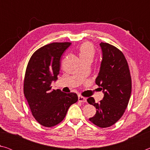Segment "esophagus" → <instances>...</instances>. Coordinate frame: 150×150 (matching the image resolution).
Listing matches in <instances>:
<instances>
[{"instance_id":"esophagus-1","label":"esophagus","mask_w":150,"mask_h":150,"mask_svg":"<svg viewBox=\"0 0 150 150\" xmlns=\"http://www.w3.org/2000/svg\"><path fill=\"white\" fill-rule=\"evenodd\" d=\"M78 100L81 103H86L87 102V99H86L85 97H83L82 96H78Z\"/></svg>"}]
</instances>
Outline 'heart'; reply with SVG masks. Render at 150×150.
Segmentation results:
<instances>
[{"instance_id":"1","label":"heart","mask_w":150,"mask_h":150,"mask_svg":"<svg viewBox=\"0 0 150 150\" xmlns=\"http://www.w3.org/2000/svg\"><path fill=\"white\" fill-rule=\"evenodd\" d=\"M79 56L83 61L87 59H93L95 50L93 45L89 42H85L79 47Z\"/></svg>"}]
</instances>
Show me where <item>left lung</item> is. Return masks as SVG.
Segmentation results:
<instances>
[{"label": "left lung", "instance_id": "obj_1", "mask_svg": "<svg viewBox=\"0 0 150 150\" xmlns=\"http://www.w3.org/2000/svg\"><path fill=\"white\" fill-rule=\"evenodd\" d=\"M100 45L103 60L96 84L105 95L98 103L93 97L88 98L87 102L96 109L89 120L100 128H107L120 120L125 112L131 95L132 79L123 53L108 43L101 42Z\"/></svg>", "mask_w": 150, "mask_h": 150}]
</instances>
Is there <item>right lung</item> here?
Wrapping results in <instances>:
<instances>
[{
    "label": "right lung",
    "instance_id": "add662e5",
    "mask_svg": "<svg viewBox=\"0 0 150 150\" xmlns=\"http://www.w3.org/2000/svg\"><path fill=\"white\" fill-rule=\"evenodd\" d=\"M71 42H54L39 48L28 63L24 81V94L32 114L45 127L59 124L70 106L78 100L75 93L52 89L53 81L59 73L60 58Z\"/></svg>",
    "mask_w": 150,
    "mask_h": 150
}]
</instances>
